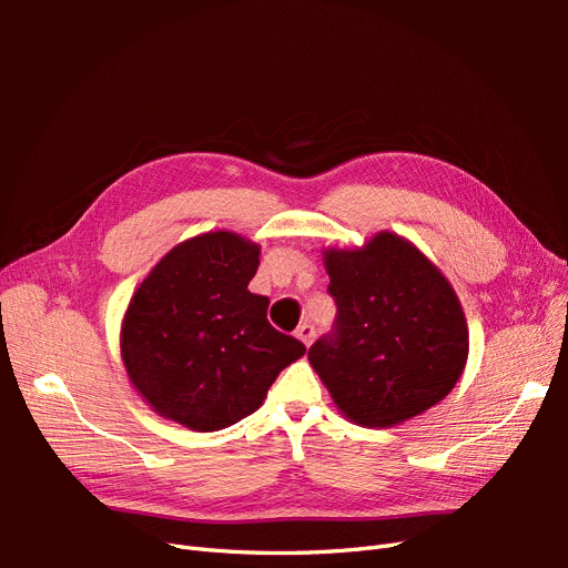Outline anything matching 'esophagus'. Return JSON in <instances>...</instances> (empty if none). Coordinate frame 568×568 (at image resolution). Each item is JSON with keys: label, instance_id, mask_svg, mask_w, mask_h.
Returning <instances> with one entry per match:
<instances>
[{"label": "esophagus", "instance_id": "esophagus-1", "mask_svg": "<svg viewBox=\"0 0 568 568\" xmlns=\"http://www.w3.org/2000/svg\"><path fill=\"white\" fill-rule=\"evenodd\" d=\"M296 336L305 343V346H311V343L315 341V336H317V332H315V326L311 324V322H303L298 329H296Z\"/></svg>", "mask_w": 568, "mask_h": 568}]
</instances>
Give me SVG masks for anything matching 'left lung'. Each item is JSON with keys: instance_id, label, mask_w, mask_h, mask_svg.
<instances>
[{"instance_id": "left-lung-1", "label": "left lung", "mask_w": 568, "mask_h": 568, "mask_svg": "<svg viewBox=\"0 0 568 568\" xmlns=\"http://www.w3.org/2000/svg\"><path fill=\"white\" fill-rule=\"evenodd\" d=\"M334 329L307 357L336 407L363 426H393L440 403L467 363L469 332L448 280L405 239L326 251Z\"/></svg>"}]
</instances>
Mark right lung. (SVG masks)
Listing matches in <instances>:
<instances>
[{"instance_id": "right-lung-1", "label": "right lung", "mask_w": 568, "mask_h": 568, "mask_svg": "<svg viewBox=\"0 0 568 568\" xmlns=\"http://www.w3.org/2000/svg\"><path fill=\"white\" fill-rule=\"evenodd\" d=\"M261 248L232 232L175 246L134 291L120 353L130 382L161 417L194 432L227 428L263 405L305 346L274 329L270 298L248 282Z\"/></svg>"}]
</instances>
